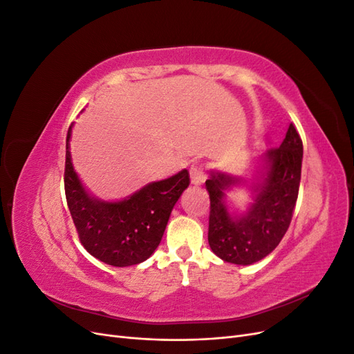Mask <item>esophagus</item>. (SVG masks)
Segmentation results:
<instances>
[{
  "label": "esophagus",
  "instance_id": "obj_1",
  "mask_svg": "<svg viewBox=\"0 0 354 354\" xmlns=\"http://www.w3.org/2000/svg\"><path fill=\"white\" fill-rule=\"evenodd\" d=\"M205 168L202 164H194L190 167V180L194 185H202L205 181Z\"/></svg>",
  "mask_w": 354,
  "mask_h": 354
}]
</instances>
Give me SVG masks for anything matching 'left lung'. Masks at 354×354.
<instances>
[{"label": "left lung", "mask_w": 354, "mask_h": 354, "mask_svg": "<svg viewBox=\"0 0 354 354\" xmlns=\"http://www.w3.org/2000/svg\"><path fill=\"white\" fill-rule=\"evenodd\" d=\"M303 142L294 124H289L279 147L266 153V173L254 203L242 217H232L224 205V190L242 183V178L212 171L205 181L209 194L208 242L221 260L248 266L269 255L291 224L301 180Z\"/></svg>", "instance_id": "obj_1"}]
</instances>
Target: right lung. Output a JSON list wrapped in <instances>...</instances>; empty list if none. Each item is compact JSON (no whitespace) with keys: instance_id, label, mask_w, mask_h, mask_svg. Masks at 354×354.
<instances>
[{"instance_id":"obj_1","label":"right lung","mask_w":354,"mask_h":354,"mask_svg":"<svg viewBox=\"0 0 354 354\" xmlns=\"http://www.w3.org/2000/svg\"><path fill=\"white\" fill-rule=\"evenodd\" d=\"M72 125L66 137L65 195L84 248L95 259L115 267L147 260L162 239L176 202L189 186V171L155 181L120 202L91 198L73 171L69 152Z\"/></svg>"}]
</instances>
